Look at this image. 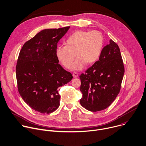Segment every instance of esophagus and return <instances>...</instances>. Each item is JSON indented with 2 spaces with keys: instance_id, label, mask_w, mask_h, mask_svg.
I'll list each match as a JSON object with an SVG mask.
<instances>
[{
  "instance_id": "obj_1",
  "label": "esophagus",
  "mask_w": 146,
  "mask_h": 146,
  "mask_svg": "<svg viewBox=\"0 0 146 146\" xmlns=\"http://www.w3.org/2000/svg\"><path fill=\"white\" fill-rule=\"evenodd\" d=\"M72 76L74 77V78H77L78 76V72H74L73 74H72Z\"/></svg>"
}]
</instances>
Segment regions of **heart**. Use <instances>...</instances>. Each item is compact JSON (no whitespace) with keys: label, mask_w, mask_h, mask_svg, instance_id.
<instances>
[{"label":"heart","mask_w":146,"mask_h":146,"mask_svg":"<svg viewBox=\"0 0 146 146\" xmlns=\"http://www.w3.org/2000/svg\"><path fill=\"white\" fill-rule=\"evenodd\" d=\"M65 43L66 46H58L56 48L58 60L66 68L70 69L72 66V70L79 71L87 63L92 64L99 59L104 46V38L98 31L78 30L72 33ZM76 55L78 58L72 65Z\"/></svg>","instance_id":"obj_1"}]
</instances>
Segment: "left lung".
Returning a JSON list of instances; mask_svg holds the SVG:
<instances>
[{
  "label": "left lung",
  "mask_w": 146,
  "mask_h": 146,
  "mask_svg": "<svg viewBox=\"0 0 146 146\" xmlns=\"http://www.w3.org/2000/svg\"><path fill=\"white\" fill-rule=\"evenodd\" d=\"M124 73L119 47L111 39L99 60L79 76L83 94L81 106L92 112L108 107L120 92Z\"/></svg>",
  "instance_id": "8db88e82"
}]
</instances>
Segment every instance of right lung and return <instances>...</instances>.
Returning a JSON list of instances; mask_svg holds the SVG:
<instances>
[{
	"instance_id": "add662e5",
	"label": "right lung",
	"mask_w": 146,
	"mask_h": 146,
	"mask_svg": "<svg viewBox=\"0 0 146 146\" xmlns=\"http://www.w3.org/2000/svg\"><path fill=\"white\" fill-rule=\"evenodd\" d=\"M70 26L46 29L26 42L17 60L18 90L23 100L33 110L50 113L60 105V87L73 76L59 63L55 50Z\"/></svg>"
}]
</instances>
